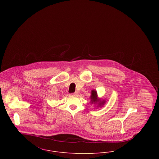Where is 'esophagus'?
Segmentation results:
<instances>
[{
    "label": "esophagus",
    "mask_w": 159,
    "mask_h": 159,
    "mask_svg": "<svg viewBox=\"0 0 159 159\" xmlns=\"http://www.w3.org/2000/svg\"><path fill=\"white\" fill-rule=\"evenodd\" d=\"M73 95H75V96H77L78 95V92H74L73 93H72Z\"/></svg>",
    "instance_id": "34e87169"
}]
</instances>
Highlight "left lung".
Returning a JSON list of instances; mask_svg holds the SVG:
<instances>
[{
  "label": "left lung",
  "instance_id": "obj_1",
  "mask_svg": "<svg viewBox=\"0 0 159 159\" xmlns=\"http://www.w3.org/2000/svg\"><path fill=\"white\" fill-rule=\"evenodd\" d=\"M91 104L96 105L97 108L102 107L106 103V100L103 99V98H99L98 97L97 92L95 89L91 91V95L90 96Z\"/></svg>",
  "mask_w": 159,
  "mask_h": 159
}]
</instances>
